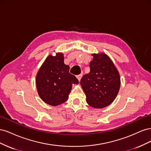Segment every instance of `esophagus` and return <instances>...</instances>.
I'll return each instance as SVG.
<instances>
[{
  "mask_svg": "<svg viewBox=\"0 0 151 151\" xmlns=\"http://www.w3.org/2000/svg\"><path fill=\"white\" fill-rule=\"evenodd\" d=\"M82 77H83V75H82V74L77 76V79H78V81H79V82H80V81H81V78H82Z\"/></svg>",
  "mask_w": 151,
  "mask_h": 151,
  "instance_id": "34e87169",
  "label": "esophagus"
}]
</instances>
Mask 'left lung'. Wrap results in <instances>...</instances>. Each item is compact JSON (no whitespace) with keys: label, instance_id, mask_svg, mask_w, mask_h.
Here are the masks:
<instances>
[{"label":"left lung","instance_id":"left-lung-1","mask_svg":"<svg viewBox=\"0 0 151 151\" xmlns=\"http://www.w3.org/2000/svg\"><path fill=\"white\" fill-rule=\"evenodd\" d=\"M90 72L81 80L86 96V102L94 108H103L110 104L120 88V77L116 67L106 53H93Z\"/></svg>","mask_w":151,"mask_h":151}]
</instances>
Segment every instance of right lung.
I'll list each match as a JSON object with an SVG mask.
<instances>
[{
	"mask_svg": "<svg viewBox=\"0 0 151 151\" xmlns=\"http://www.w3.org/2000/svg\"><path fill=\"white\" fill-rule=\"evenodd\" d=\"M62 53L50 55L45 59L36 76L38 93L43 101L51 106H58L68 98L72 84H79L76 77L69 73V66L63 62Z\"/></svg>",
	"mask_w": 151,
	"mask_h": 151,
	"instance_id": "right-lung-1",
	"label": "right lung"
}]
</instances>
